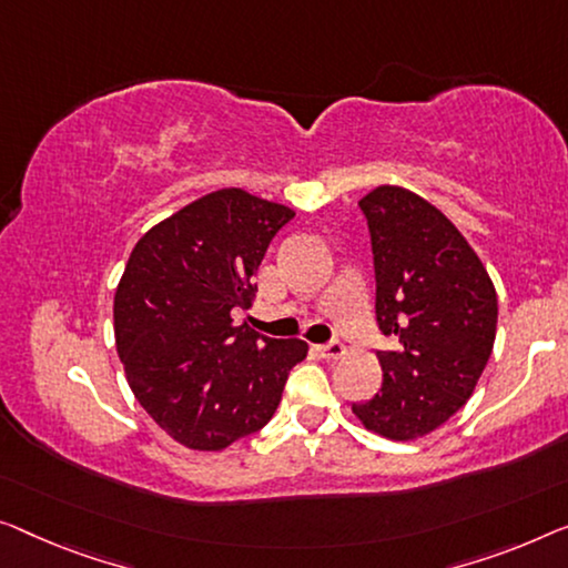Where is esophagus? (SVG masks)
Segmentation results:
<instances>
[{
  "label": "esophagus",
  "mask_w": 568,
  "mask_h": 568,
  "mask_svg": "<svg viewBox=\"0 0 568 568\" xmlns=\"http://www.w3.org/2000/svg\"><path fill=\"white\" fill-rule=\"evenodd\" d=\"M318 354H321V357H324V359H338V357H344V354H346V346H344L342 342H336V338H334V342L321 344V346H318Z\"/></svg>",
  "instance_id": "obj_1"
}]
</instances>
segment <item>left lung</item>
<instances>
[{
	"instance_id": "left-lung-1",
	"label": "left lung",
	"mask_w": 568,
	"mask_h": 568,
	"mask_svg": "<svg viewBox=\"0 0 568 568\" xmlns=\"http://www.w3.org/2000/svg\"><path fill=\"white\" fill-rule=\"evenodd\" d=\"M375 257V313L393 352L383 387L352 410L367 430L413 442L454 416L493 354L497 293L477 252L426 199L379 185L359 201Z\"/></svg>"
}]
</instances>
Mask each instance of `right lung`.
Segmentation results:
<instances>
[{
	"mask_svg": "<svg viewBox=\"0 0 568 568\" xmlns=\"http://www.w3.org/2000/svg\"><path fill=\"white\" fill-rule=\"evenodd\" d=\"M295 214L222 189L134 244L114 295L116 352L150 418L193 452H222L273 418L308 344L234 324L262 257Z\"/></svg>",
	"mask_w": 568,
	"mask_h": 568,
	"instance_id": "1",
	"label": "right lung"
}]
</instances>
